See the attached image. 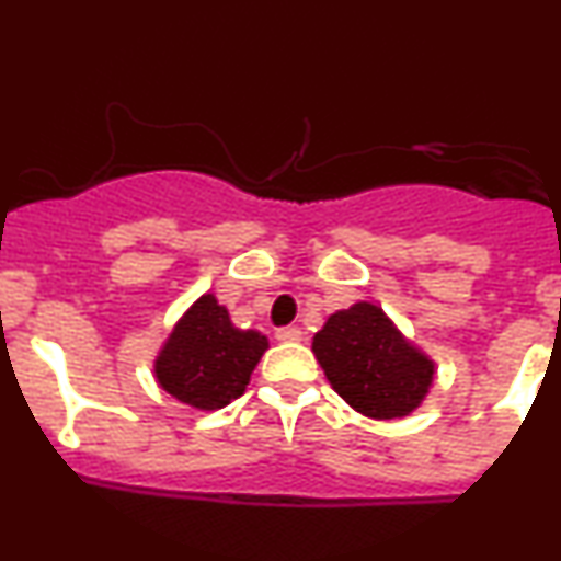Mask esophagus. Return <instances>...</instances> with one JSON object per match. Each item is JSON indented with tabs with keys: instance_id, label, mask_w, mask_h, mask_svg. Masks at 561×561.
Listing matches in <instances>:
<instances>
[{
	"instance_id": "obj_1",
	"label": "esophagus",
	"mask_w": 561,
	"mask_h": 561,
	"mask_svg": "<svg viewBox=\"0 0 561 561\" xmlns=\"http://www.w3.org/2000/svg\"><path fill=\"white\" fill-rule=\"evenodd\" d=\"M276 340H279V343H298V340H302L300 327H279V330H276Z\"/></svg>"
}]
</instances>
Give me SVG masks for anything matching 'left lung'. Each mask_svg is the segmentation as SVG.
Here are the masks:
<instances>
[{"mask_svg": "<svg viewBox=\"0 0 561 561\" xmlns=\"http://www.w3.org/2000/svg\"><path fill=\"white\" fill-rule=\"evenodd\" d=\"M313 356L334 392L375 420L405 416L433 385V362L405 343L371 302L332 313L313 337Z\"/></svg>", "mask_w": 561, "mask_h": 561, "instance_id": "8db88e82", "label": "left lung"}]
</instances>
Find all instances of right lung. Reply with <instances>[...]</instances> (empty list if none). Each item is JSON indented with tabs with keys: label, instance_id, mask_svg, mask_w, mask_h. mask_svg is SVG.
<instances>
[{
	"label": "right lung",
	"instance_id": "right-lung-1",
	"mask_svg": "<svg viewBox=\"0 0 561 561\" xmlns=\"http://www.w3.org/2000/svg\"><path fill=\"white\" fill-rule=\"evenodd\" d=\"M268 340L237 330L227 308L203 295L173 327L156 362L160 388L195 409H221L244 392Z\"/></svg>",
	"mask_w": 561,
	"mask_h": 561
}]
</instances>
